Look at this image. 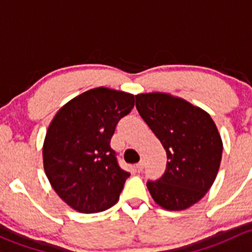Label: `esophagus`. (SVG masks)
<instances>
[{"label": "esophagus", "instance_id": "1", "mask_svg": "<svg viewBox=\"0 0 252 252\" xmlns=\"http://www.w3.org/2000/svg\"><path fill=\"white\" fill-rule=\"evenodd\" d=\"M136 168H137V171H138V172H141V171H143V168H144V161H139L138 164L136 165Z\"/></svg>", "mask_w": 252, "mask_h": 252}]
</instances>
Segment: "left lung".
<instances>
[{
  "label": "left lung",
  "instance_id": "left-lung-1",
  "mask_svg": "<svg viewBox=\"0 0 252 252\" xmlns=\"http://www.w3.org/2000/svg\"><path fill=\"white\" fill-rule=\"evenodd\" d=\"M136 108L167 155L162 177L147 183L150 195L170 211L188 209L209 191L221 165L216 124L201 108L170 93L137 94Z\"/></svg>",
  "mask_w": 252,
  "mask_h": 252
}]
</instances>
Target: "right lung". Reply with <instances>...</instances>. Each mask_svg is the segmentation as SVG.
Segmentation results:
<instances>
[{"mask_svg": "<svg viewBox=\"0 0 252 252\" xmlns=\"http://www.w3.org/2000/svg\"><path fill=\"white\" fill-rule=\"evenodd\" d=\"M134 95L97 87L72 98L49 124L42 148L52 188L71 209L95 214L118 203L129 172L120 167L110 139Z\"/></svg>", "mask_w": 252, "mask_h": 252, "instance_id": "add662e5", "label": "right lung"}]
</instances>
